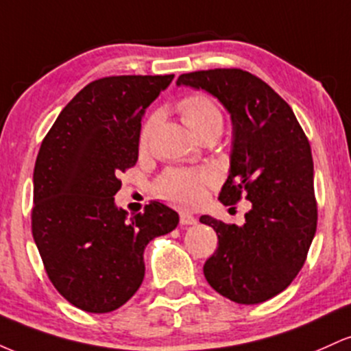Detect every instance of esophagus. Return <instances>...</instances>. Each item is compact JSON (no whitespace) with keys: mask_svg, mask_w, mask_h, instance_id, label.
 Wrapping results in <instances>:
<instances>
[{"mask_svg":"<svg viewBox=\"0 0 351 351\" xmlns=\"http://www.w3.org/2000/svg\"><path fill=\"white\" fill-rule=\"evenodd\" d=\"M196 223H198V219H196L193 215H189V213H181L180 215L181 226H193V224H196Z\"/></svg>","mask_w":351,"mask_h":351,"instance_id":"34e87169","label":"esophagus"}]
</instances>
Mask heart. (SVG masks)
Here are the masks:
<instances>
[{
  "label": "heart",
  "mask_w": 351,
  "mask_h": 351,
  "mask_svg": "<svg viewBox=\"0 0 351 351\" xmlns=\"http://www.w3.org/2000/svg\"><path fill=\"white\" fill-rule=\"evenodd\" d=\"M178 110L183 122L198 138L209 134L219 135L223 130L224 115L219 106L206 94H191L178 102ZM160 122V114L155 112L145 120L140 130V148L150 142L153 132ZM213 175L206 170H170L156 181V193L165 199L183 208L199 204L206 195V188L213 183Z\"/></svg>",
  "instance_id": "obj_1"
}]
</instances>
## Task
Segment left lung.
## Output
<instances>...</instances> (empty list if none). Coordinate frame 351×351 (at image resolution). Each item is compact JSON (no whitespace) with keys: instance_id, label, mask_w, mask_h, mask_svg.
I'll return each mask as SVG.
<instances>
[{"instance_id":"1","label":"left lung","mask_w":351,"mask_h":351,"mask_svg":"<svg viewBox=\"0 0 351 351\" xmlns=\"http://www.w3.org/2000/svg\"><path fill=\"white\" fill-rule=\"evenodd\" d=\"M178 86L203 88L232 120L231 168L219 193L226 206L245 198L244 226L201 216L217 234L204 264L208 284L236 304H261L291 285L317 231L313 160L291 106L263 79L243 69L181 74Z\"/></svg>"}]
</instances>
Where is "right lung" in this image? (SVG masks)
<instances>
[{
    "label": "right lung",
    "mask_w": 351,
    "mask_h": 351,
    "mask_svg": "<svg viewBox=\"0 0 351 351\" xmlns=\"http://www.w3.org/2000/svg\"><path fill=\"white\" fill-rule=\"evenodd\" d=\"M175 75H110L87 84L44 136L34 165L31 229L47 277L74 307L107 313L138 291L143 251L178 226L152 201L127 217L120 173L135 167L145 108Z\"/></svg>",
    "instance_id": "1"
}]
</instances>
